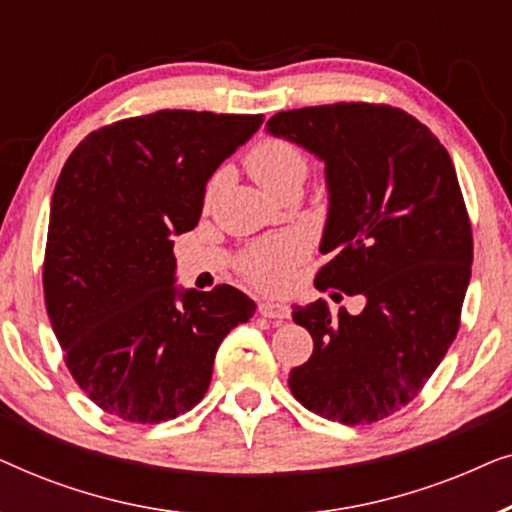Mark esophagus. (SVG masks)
<instances>
[{
  "mask_svg": "<svg viewBox=\"0 0 512 512\" xmlns=\"http://www.w3.org/2000/svg\"><path fill=\"white\" fill-rule=\"evenodd\" d=\"M258 314L265 319L282 321L291 317V307L284 303H275V300H261V303H258Z\"/></svg>",
  "mask_w": 512,
  "mask_h": 512,
  "instance_id": "34e87169",
  "label": "esophagus"
}]
</instances>
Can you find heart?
<instances>
[{
    "mask_svg": "<svg viewBox=\"0 0 512 512\" xmlns=\"http://www.w3.org/2000/svg\"><path fill=\"white\" fill-rule=\"evenodd\" d=\"M247 167L258 184L270 193L282 195L300 186L310 170L307 153L296 142L284 137H263L247 153ZM307 254V244L296 233H282L251 244L242 251L237 270L256 289L277 291L289 282L291 270Z\"/></svg>",
    "mask_w": 512,
    "mask_h": 512,
    "instance_id": "b5f03b06",
    "label": "heart"
}]
</instances>
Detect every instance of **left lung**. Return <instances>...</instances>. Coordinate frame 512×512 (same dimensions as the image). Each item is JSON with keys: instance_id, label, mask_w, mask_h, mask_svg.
<instances>
[{"instance_id": "left-lung-1", "label": "left lung", "mask_w": 512, "mask_h": 512, "mask_svg": "<svg viewBox=\"0 0 512 512\" xmlns=\"http://www.w3.org/2000/svg\"><path fill=\"white\" fill-rule=\"evenodd\" d=\"M265 128L326 163L331 261L314 284L366 298L356 317L324 300L293 307L314 352L289 373L291 394L333 422H380L417 398L459 331L473 233L452 158L391 104L279 111Z\"/></svg>"}]
</instances>
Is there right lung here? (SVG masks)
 Masks as SVG:
<instances>
[{
    "instance_id": "obj_1",
    "label": "right lung",
    "mask_w": 512,
    "mask_h": 512,
    "mask_svg": "<svg viewBox=\"0 0 512 512\" xmlns=\"http://www.w3.org/2000/svg\"><path fill=\"white\" fill-rule=\"evenodd\" d=\"M263 114L160 109L97 128L51 200L44 300L65 363L95 405L158 424L202 401L216 349L256 303L233 286L174 289V240Z\"/></svg>"
}]
</instances>
